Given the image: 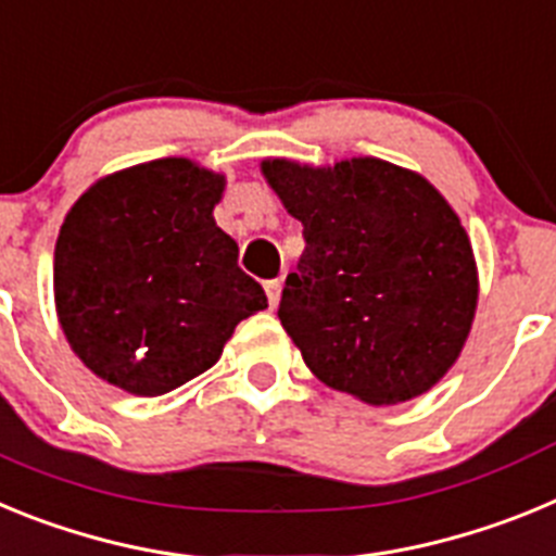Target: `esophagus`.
I'll return each instance as SVG.
<instances>
[{"instance_id":"34e87169","label":"esophagus","mask_w":556,"mask_h":556,"mask_svg":"<svg viewBox=\"0 0 556 556\" xmlns=\"http://www.w3.org/2000/svg\"><path fill=\"white\" fill-rule=\"evenodd\" d=\"M281 278H273V281H264V292H267V301H269V308L278 306V301H281Z\"/></svg>"}]
</instances>
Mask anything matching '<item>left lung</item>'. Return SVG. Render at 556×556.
<instances>
[{
  "label": "left lung",
  "instance_id": "left-lung-1",
  "mask_svg": "<svg viewBox=\"0 0 556 556\" xmlns=\"http://www.w3.org/2000/svg\"><path fill=\"white\" fill-rule=\"evenodd\" d=\"M303 223L278 317L323 384L365 404L431 390L459 356L479 281L468 233L426 178L378 159L264 161Z\"/></svg>",
  "mask_w": 556,
  "mask_h": 556
}]
</instances>
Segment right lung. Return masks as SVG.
<instances>
[{
  "label": "right lung",
  "mask_w": 556,
  "mask_h": 556,
  "mask_svg": "<svg viewBox=\"0 0 556 556\" xmlns=\"http://www.w3.org/2000/svg\"><path fill=\"white\" fill-rule=\"evenodd\" d=\"M219 194V175L161 159L72 205L55 244V303L88 370L132 395H164L208 370L233 328L267 308L211 217Z\"/></svg>",
  "instance_id": "add662e5"
}]
</instances>
